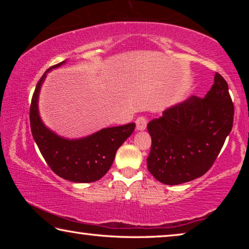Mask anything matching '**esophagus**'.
Returning a JSON list of instances; mask_svg holds the SVG:
<instances>
[{"instance_id": "esophagus-1", "label": "esophagus", "mask_w": 249, "mask_h": 249, "mask_svg": "<svg viewBox=\"0 0 249 249\" xmlns=\"http://www.w3.org/2000/svg\"><path fill=\"white\" fill-rule=\"evenodd\" d=\"M147 126V119L145 116H141L136 120V127L138 130H144Z\"/></svg>"}]
</instances>
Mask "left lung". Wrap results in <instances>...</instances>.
Masks as SVG:
<instances>
[{
    "label": "left lung",
    "mask_w": 249,
    "mask_h": 249,
    "mask_svg": "<svg viewBox=\"0 0 249 249\" xmlns=\"http://www.w3.org/2000/svg\"><path fill=\"white\" fill-rule=\"evenodd\" d=\"M234 105L220 73L204 98L192 95L150 121L147 167L161 183L175 185L200 178L212 167L233 127Z\"/></svg>",
    "instance_id": "8db88e82"
}]
</instances>
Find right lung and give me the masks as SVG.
<instances>
[{"mask_svg":"<svg viewBox=\"0 0 249 249\" xmlns=\"http://www.w3.org/2000/svg\"><path fill=\"white\" fill-rule=\"evenodd\" d=\"M65 62L50 67L37 83L29 109L32 134L46 162L54 174L72 182H94L109 170L117 149L134 132L135 123L103 128L79 140L58 136L46 127L38 112L41 84L48 71Z\"/></svg>","mask_w":249,"mask_h":249,"instance_id":"1","label":"right lung"}]
</instances>
